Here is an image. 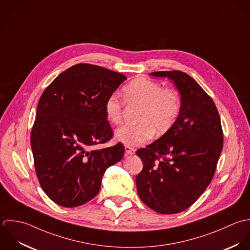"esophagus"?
I'll use <instances>...</instances> for the list:
<instances>
[{
    "label": "esophagus",
    "mask_w": 250,
    "mask_h": 250,
    "mask_svg": "<svg viewBox=\"0 0 250 250\" xmlns=\"http://www.w3.org/2000/svg\"><path fill=\"white\" fill-rule=\"evenodd\" d=\"M135 152H136V149H135V148H133V147H131V146H125V155H126V156L133 155V154H135Z\"/></svg>",
    "instance_id": "34e87169"
}]
</instances>
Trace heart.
<instances>
[{"label":"heart","instance_id":"1","mask_svg":"<svg viewBox=\"0 0 250 250\" xmlns=\"http://www.w3.org/2000/svg\"><path fill=\"white\" fill-rule=\"evenodd\" d=\"M124 101L129 105L140 106L136 125H125L115 131L117 142L137 146L148 142L154 132L163 135L176 121L181 107L178 93L170 88H163L161 84L146 79H138L122 89ZM106 119L118 125L122 121L123 104L114 95L109 96L104 103Z\"/></svg>","mask_w":250,"mask_h":250}]
</instances>
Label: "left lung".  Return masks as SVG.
Instances as JSON below:
<instances>
[{
    "instance_id": "left-lung-1",
    "label": "left lung",
    "mask_w": 250,
    "mask_h": 250,
    "mask_svg": "<svg viewBox=\"0 0 250 250\" xmlns=\"http://www.w3.org/2000/svg\"><path fill=\"white\" fill-rule=\"evenodd\" d=\"M180 95V112L161 138L137 151L143 170L136 177L141 200L162 214L192 206L210 183L223 148V133L212 99L190 76L179 71L154 72Z\"/></svg>"
}]
</instances>
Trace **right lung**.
Returning a JSON list of instances; mask_svg holds the SVG:
<instances>
[{
  "mask_svg": "<svg viewBox=\"0 0 250 250\" xmlns=\"http://www.w3.org/2000/svg\"><path fill=\"white\" fill-rule=\"evenodd\" d=\"M126 80L99 66L79 64L60 74L40 98L31 147L40 184L57 205L75 208L92 200L106 168L122 159L121 144L89 148L111 139L104 103Z\"/></svg>",
  "mask_w": 250,
  "mask_h": 250,
  "instance_id": "1",
  "label": "right lung"
}]
</instances>
